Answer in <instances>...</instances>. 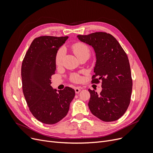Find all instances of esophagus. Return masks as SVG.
Returning <instances> with one entry per match:
<instances>
[{"instance_id": "obj_1", "label": "esophagus", "mask_w": 153, "mask_h": 153, "mask_svg": "<svg viewBox=\"0 0 153 153\" xmlns=\"http://www.w3.org/2000/svg\"><path fill=\"white\" fill-rule=\"evenodd\" d=\"M82 89V88L80 87H75V93H78V92H80V91Z\"/></svg>"}]
</instances>
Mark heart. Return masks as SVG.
I'll use <instances>...</instances> for the list:
<instances>
[{
  "instance_id": "1",
  "label": "heart",
  "mask_w": 153,
  "mask_h": 153,
  "mask_svg": "<svg viewBox=\"0 0 153 153\" xmlns=\"http://www.w3.org/2000/svg\"><path fill=\"white\" fill-rule=\"evenodd\" d=\"M72 50L76 56L79 58L82 55H88L89 57L90 50L87 46L82 43H76L72 46ZM64 55V50L61 48L58 50L56 56H55V64L57 66H60L62 63V59ZM71 80L73 82H77L80 80V77L77 75H73L71 76Z\"/></svg>"
}]
</instances>
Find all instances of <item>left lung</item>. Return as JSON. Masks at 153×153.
Listing matches in <instances>:
<instances>
[{
    "mask_svg": "<svg viewBox=\"0 0 153 153\" xmlns=\"http://www.w3.org/2000/svg\"><path fill=\"white\" fill-rule=\"evenodd\" d=\"M77 38L91 46L96 53L92 82L102 81L100 94L89 89L91 112L103 121H116L126 112L130 103L133 84L127 55L117 39L106 32L78 35Z\"/></svg>",
    "mask_w": 153,
    "mask_h": 153,
    "instance_id": "1",
    "label": "left lung"
}]
</instances>
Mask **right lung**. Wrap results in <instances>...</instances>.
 <instances>
[{
    "instance_id": "obj_1",
    "label": "right lung",
    "mask_w": 153,
    "mask_h": 153,
    "mask_svg": "<svg viewBox=\"0 0 153 153\" xmlns=\"http://www.w3.org/2000/svg\"><path fill=\"white\" fill-rule=\"evenodd\" d=\"M68 36H40L32 41L22 65L23 92L29 110L40 122L53 124L67 115L75 95V90L66 87L53 89L51 76L56 69L57 50Z\"/></svg>"
}]
</instances>
